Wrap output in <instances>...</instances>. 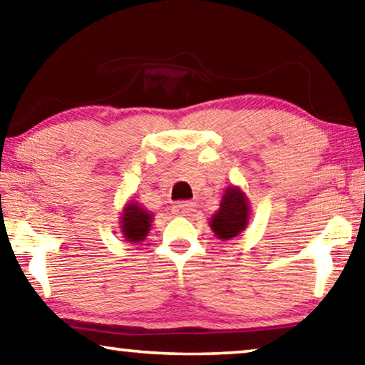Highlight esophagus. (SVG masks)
Returning <instances> with one entry per match:
<instances>
[{
    "label": "esophagus",
    "mask_w": 365,
    "mask_h": 365,
    "mask_svg": "<svg viewBox=\"0 0 365 365\" xmlns=\"http://www.w3.org/2000/svg\"><path fill=\"white\" fill-rule=\"evenodd\" d=\"M173 208H175V212L178 215H188L195 210V203L193 202H180V203H177Z\"/></svg>",
    "instance_id": "obj_1"
}]
</instances>
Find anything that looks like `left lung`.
<instances>
[{
  "instance_id": "obj_1",
  "label": "left lung",
  "mask_w": 365,
  "mask_h": 365,
  "mask_svg": "<svg viewBox=\"0 0 365 365\" xmlns=\"http://www.w3.org/2000/svg\"><path fill=\"white\" fill-rule=\"evenodd\" d=\"M250 200L246 193L236 185L225 188L218 212L210 218V228L220 240H232L248 227Z\"/></svg>"
}]
</instances>
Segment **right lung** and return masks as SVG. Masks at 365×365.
Instances as JSON below:
<instances>
[{
  "label": "right lung",
  "instance_id": "obj_1",
  "mask_svg": "<svg viewBox=\"0 0 365 365\" xmlns=\"http://www.w3.org/2000/svg\"><path fill=\"white\" fill-rule=\"evenodd\" d=\"M152 220L153 215L150 212H147L135 200H129L120 212V233L130 243L143 241L150 232Z\"/></svg>",
  "mask_w": 365,
  "mask_h": 365
}]
</instances>
